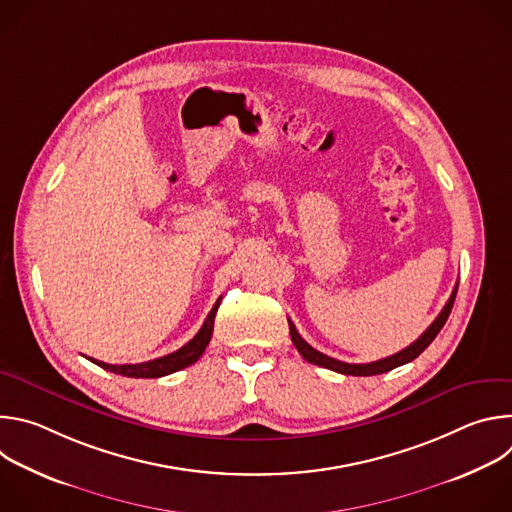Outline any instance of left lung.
Wrapping results in <instances>:
<instances>
[{
    "instance_id": "1",
    "label": "left lung",
    "mask_w": 512,
    "mask_h": 512,
    "mask_svg": "<svg viewBox=\"0 0 512 512\" xmlns=\"http://www.w3.org/2000/svg\"><path fill=\"white\" fill-rule=\"evenodd\" d=\"M456 291L458 287H454L452 296L448 300V304L444 306V310L440 312V316H437L431 326L413 342L409 344L407 348H403L401 352L393 354V356H387V358H381V360H375V362H367V364H350V362H342V360H336L332 356H326L322 354L320 350L312 348L302 336L300 332L296 330L294 322H289V334H291V342H294V346L298 348V352L312 364H318V367H324V369H330V371H336L340 375H352V377H373V375H381V373H387V371H393L397 367H401V364H407L411 362L413 358H417L431 342L433 338L440 334V330L444 328L450 312H452V306H454V300H456Z\"/></svg>"
}]
</instances>
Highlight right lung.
Returning a JSON list of instances; mask_svg holds the SVG:
<instances>
[{
  "label": "right lung",
  "mask_w": 512,
  "mask_h": 512,
  "mask_svg": "<svg viewBox=\"0 0 512 512\" xmlns=\"http://www.w3.org/2000/svg\"><path fill=\"white\" fill-rule=\"evenodd\" d=\"M221 300L223 298L216 300V304L212 306V310L206 316L198 334L190 342H186L182 348H178L176 352H170L166 356H160V358H154V360H148V362H139V364H107V362H101V360H95V358H89V360L95 362L97 367L109 371V373H115V375H121V377H131V379H158V377H166L170 373H176L180 369H186L202 356L204 348L208 346L210 336H212V328H214V316H216L218 306H221Z\"/></svg>",
  "instance_id": "1"
}]
</instances>
